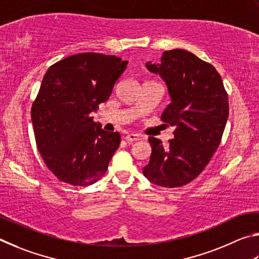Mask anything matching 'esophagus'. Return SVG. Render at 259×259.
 Masks as SVG:
<instances>
[{"mask_svg":"<svg viewBox=\"0 0 259 259\" xmlns=\"http://www.w3.org/2000/svg\"><path fill=\"white\" fill-rule=\"evenodd\" d=\"M141 140V135L137 134V133H131L126 135V141L127 142H134V141H139Z\"/></svg>","mask_w":259,"mask_h":259,"instance_id":"34e87169","label":"esophagus"}]
</instances>
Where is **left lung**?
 Returning a JSON list of instances; mask_svg holds the SVG:
<instances>
[{
  "mask_svg": "<svg viewBox=\"0 0 259 259\" xmlns=\"http://www.w3.org/2000/svg\"><path fill=\"white\" fill-rule=\"evenodd\" d=\"M146 66L167 84L171 102L161 120L175 131L167 147L149 138L152 152L143 174L160 187L179 188L198 178L219 148L229 117L228 92L214 66L182 49L165 51L160 63Z\"/></svg>",
  "mask_w": 259,
  "mask_h": 259,
  "instance_id": "left-lung-1",
  "label": "left lung"
}]
</instances>
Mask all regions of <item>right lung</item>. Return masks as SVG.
<instances>
[{
  "label": "right lung",
  "instance_id": "obj_1",
  "mask_svg": "<svg viewBox=\"0 0 259 259\" xmlns=\"http://www.w3.org/2000/svg\"><path fill=\"white\" fill-rule=\"evenodd\" d=\"M127 67L116 56L86 52L49 68L31 104L36 146L45 165L62 182L85 187L106 174L120 144L91 112L110 97Z\"/></svg>",
  "mask_w": 259,
  "mask_h": 259
}]
</instances>
